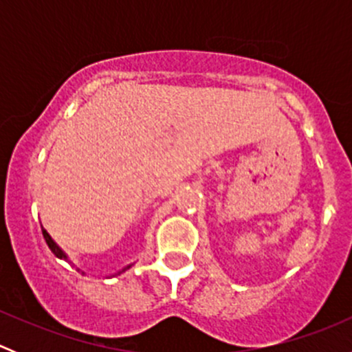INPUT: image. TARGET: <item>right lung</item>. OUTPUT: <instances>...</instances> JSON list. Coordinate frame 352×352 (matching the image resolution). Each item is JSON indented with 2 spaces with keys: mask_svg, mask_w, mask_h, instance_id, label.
<instances>
[{
  "mask_svg": "<svg viewBox=\"0 0 352 352\" xmlns=\"http://www.w3.org/2000/svg\"><path fill=\"white\" fill-rule=\"evenodd\" d=\"M42 235H44V239H45V243H47V245H49V248H51V250H52V254H54V255H56V257H59V258H67V257H66V254H65V252H63V250H61V248H59V247H58V245H56V242H54V240H52V239H51V236H49V233H47V232H45V230H42Z\"/></svg>",
  "mask_w": 352,
  "mask_h": 352,
  "instance_id": "add662e5",
  "label": "right lung"
}]
</instances>
